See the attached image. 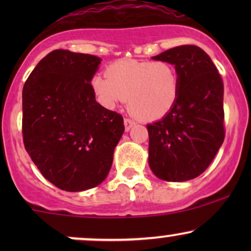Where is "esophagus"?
<instances>
[{
    "mask_svg": "<svg viewBox=\"0 0 251 251\" xmlns=\"http://www.w3.org/2000/svg\"><path fill=\"white\" fill-rule=\"evenodd\" d=\"M124 125H125V131H129L132 126L135 125V123L133 122V120L127 119V118H126V119L124 120Z\"/></svg>",
    "mask_w": 251,
    "mask_h": 251,
    "instance_id": "obj_1",
    "label": "esophagus"
}]
</instances>
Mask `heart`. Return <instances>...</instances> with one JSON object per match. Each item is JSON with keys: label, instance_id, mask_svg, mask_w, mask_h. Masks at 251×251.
Masks as SVG:
<instances>
[{"label": "heart", "instance_id": "1", "mask_svg": "<svg viewBox=\"0 0 251 251\" xmlns=\"http://www.w3.org/2000/svg\"><path fill=\"white\" fill-rule=\"evenodd\" d=\"M92 91L105 107L127 99L131 113L145 122L165 117L179 97L180 77L166 61L119 60L109 65L106 75L92 79Z\"/></svg>", "mask_w": 251, "mask_h": 251}]
</instances>
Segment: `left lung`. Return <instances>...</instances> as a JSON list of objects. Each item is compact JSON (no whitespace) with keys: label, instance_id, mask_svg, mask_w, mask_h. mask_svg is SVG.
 <instances>
[{"label":"left lung","instance_id":"left-lung-1","mask_svg":"<svg viewBox=\"0 0 251 251\" xmlns=\"http://www.w3.org/2000/svg\"><path fill=\"white\" fill-rule=\"evenodd\" d=\"M152 59L175 65L180 89L175 107L148 125L149 165L159 179H194L208 169L223 144V81L197 46H178Z\"/></svg>","mask_w":251,"mask_h":251}]
</instances>
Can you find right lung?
<instances>
[{
    "mask_svg": "<svg viewBox=\"0 0 251 251\" xmlns=\"http://www.w3.org/2000/svg\"><path fill=\"white\" fill-rule=\"evenodd\" d=\"M101 59L66 50L36 65L22 92L25 151L56 188L76 192L107 177L124 133L122 114L97 102L91 81Z\"/></svg>",
    "mask_w": 251,
    "mask_h": 251,
    "instance_id": "1",
    "label": "right lung"
}]
</instances>
